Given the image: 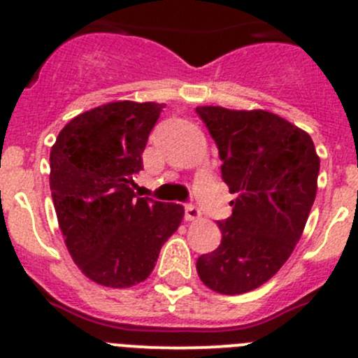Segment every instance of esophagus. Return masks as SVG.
I'll use <instances>...</instances> for the list:
<instances>
[{"label": "esophagus", "mask_w": 358, "mask_h": 358, "mask_svg": "<svg viewBox=\"0 0 358 358\" xmlns=\"http://www.w3.org/2000/svg\"><path fill=\"white\" fill-rule=\"evenodd\" d=\"M201 218V211L192 204L185 206V220L187 222H196V220Z\"/></svg>", "instance_id": "1"}]
</instances>
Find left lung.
Wrapping results in <instances>:
<instances>
[{"label":"left lung","mask_w":358,"mask_h":358,"mask_svg":"<svg viewBox=\"0 0 358 358\" xmlns=\"http://www.w3.org/2000/svg\"><path fill=\"white\" fill-rule=\"evenodd\" d=\"M218 147L222 178L237 194L220 222L222 243L197 259L204 286L243 294L272 279L301 239L317 194L320 159L305 129L263 109L201 106Z\"/></svg>","instance_id":"left-lung-1"}]
</instances>
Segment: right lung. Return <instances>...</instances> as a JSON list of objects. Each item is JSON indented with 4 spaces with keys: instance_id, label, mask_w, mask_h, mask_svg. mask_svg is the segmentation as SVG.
<instances>
[{
    "instance_id": "add662e5",
    "label": "right lung",
    "mask_w": 358,
    "mask_h": 358,
    "mask_svg": "<svg viewBox=\"0 0 358 358\" xmlns=\"http://www.w3.org/2000/svg\"><path fill=\"white\" fill-rule=\"evenodd\" d=\"M164 103L119 100L76 115L50 150V189L66 246L88 279L112 289L143 282L183 206L136 197L133 175Z\"/></svg>"
}]
</instances>
